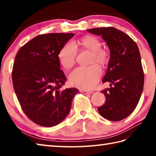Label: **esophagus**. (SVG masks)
Returning <instances> with one entry per match:
<instances>
[{
  "label": "esophagus",
  "mask_w": 156,
  "mask_h": 156,
  "mask_svg": "<svg viewBox=\"0 0 156 156\" xmlns=\"http://www.w3.org/2000/svg\"><path fill=\"white\" fill-rule=\"evenodd\" d=\"M80 91L81 92V93H83L84 94H91L92 93L90 91H85V90H80Z\"/></svg>",
  "instance_id": "34e87169"
}]
</instances>
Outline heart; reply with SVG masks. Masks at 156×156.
<instances>
[{"instance_id": "heart-1", "label": "heart", "mask_w": 156, "mask_h": 156, "mask_svg": "<svg viewBox=\"0 0 156 156\" xmlns=\"http://www.w3.org/2000/svg\"><path fill=\"white\" fill-rule=\"evenodd\" d=\"M79 44L83 48L92 52L91 62H96L102 65L107 64L109 54L107 50L101 48V43L96 37L87 36L82 38ZM77 56V47L73 42L64 44L58 53V61L66 69L72 68L75 64ZM102 71L98 65L93 64L87 67H78L71 73L69 80L71 85L81 89H93L101 76Z\"/></svg>"}]
</instances>
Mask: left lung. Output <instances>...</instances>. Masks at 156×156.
<instances>
[{
    "mask_svg": "<svg viewBox=\"0 0 156 156\" xmlns=\"http://www.w3.org/2000/svg\"><path fill=\"white\" fill-rule=\"evenodd\" d=\"M87 31L101 36L110 49L102 82H109L111 87L101 91L106 100L98 110L109 120L125 119L136 109L143 91L144 72L138 45L127 34L114 27L93 28Z\"/></svg>",
    "mask_w": 156,
    "mask_h": 156,
    "instance_id": "left-lung-1",
    "label": "left lung"
}]
</instances>
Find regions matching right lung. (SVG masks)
<instances>
[{
    "label": "right lung",
    "mask_w": 156,
    "mask_h": 156,
    "mask_svg": "<svg viewBox=\"0 0 156 156\" xmlns=\"http://www.w3.org/2000/svg\"><path fill=\"white\" fill-rule=\"evenodd\" d=\"M74 34L37 36L19 49L15 58L12 82L26 115L37 125H58L69 113L76 88L61 87L67 80L58 58L64 44Z\"/></svg>",
    "instance_id": "right-lung-1"
}]
</instances>
